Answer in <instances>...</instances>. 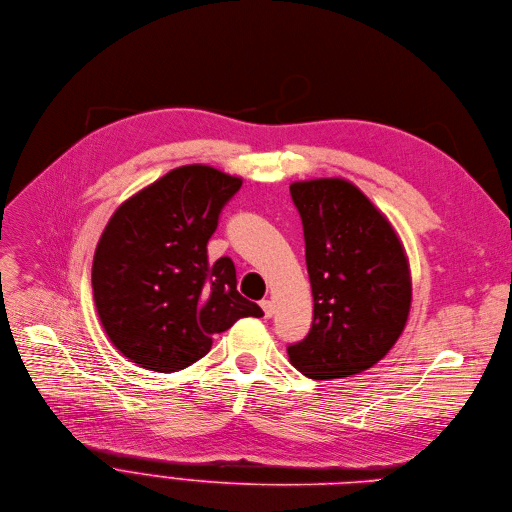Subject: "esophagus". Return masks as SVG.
<instances>
[{"instance_id":"1","label":"esophagus","mask_w":512,"mask_h":512,"mask_svg":"<svg viewBox=\"0 0 512 512\" xmlns=\"http://www.w3.org/2000/svg\"><path fill=\"white\" fill-rule=\"evenodd\" d=\"M261 308H263V312H265L267 318H271L273 312H275V306H273L271 300H261Z\"/></svg>"}]
</instances>
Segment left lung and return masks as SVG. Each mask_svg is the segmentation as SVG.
Listing matches in <instances>:
<instances>
[{
  "instance_id": "8db88e82",
  "label": "left lung",
  "mask_w": 512,
  "mask_h": 512,
  "mask_svg": "<svg viewBox=\"0 0 512 512\" xmlns=\"http://www.w3.org/2000/svg\"><path fill=\"white\" fill-rule=\"evenodd\" d=\"M314 298L308 337L288 347L312 380L374 367L400 339L412 302L408 255L388 216L345 177L290 183Z\"/></svg>"
}]
</instances>
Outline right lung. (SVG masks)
Segmentation results:
<instances>
[{
	"label": "right lung",
	"instance_id": "right-lung-1",
	"mask_svg": "<svg viewBox=\"0 0 512 512\" xmlns=\"http://www.w3.org/2000/svg\"><path fill=\"white\" fill-rule=\"evenodd\" d=\"M241 185L210 165H181L110 216L91 288L108 339L128 361L171 374L202 359L214 333L263 316L239 294L235 263L208 261L218 214Z\"/></svg>",
	"mask_w": 512,
	"mask_h": 512
}]
</instances>
